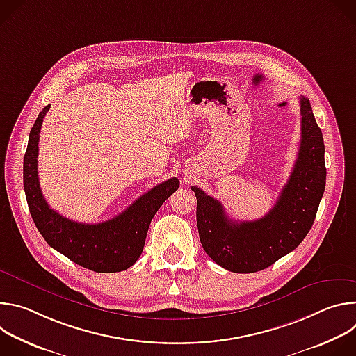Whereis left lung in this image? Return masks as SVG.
<instances>
[{
  "mask_svg": "<svg viewBox=\"0 0 356 356\" xmlns=\"http://www.w3.org/2000/svg\"><path fill=\"white\" fill-rule=\"evenodd\" d=\"M49 108L50 106L39 113L31 129L24 156V190L32 220L44 241L74 264L101 273L125 270L139 258L132 246L136 224L142 217L152 213V210L155 216L159 209L156 206L163 194V187L159 186L149 190L132 202L124 213L104 222H77L50 209L42 193L38 176L39 134ZM173 181L177 180H170V183ZM202 248L217 265L224 268V259H220L221 245L217 239L204 241Z\"/></svg>",
  "mask_w": 356,
  "mask_h": 356,
  "instance_id": "8db88e82",
  "label": "left lung"
}]
</instances>
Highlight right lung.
<instances>
[{"instance_id":"obj_1","label":"right lung","mask_w":356,"mask_h":356,"mask_svg":"<svg viewBox=\"0 0 356 356\" xmlns=\"http://www.w3.org/2000/svg\"><path fill=\"white\" fill-rule=\"evenodd\" d=\"M301 140L293 172L273 209L257 221H231L221 202L197 186V228L201 243L217 239L224 268L235 273L258 272L287 255L306 236L325 188L324 139L310 101L300 97Z\"/></svg>"}]
</instances>
